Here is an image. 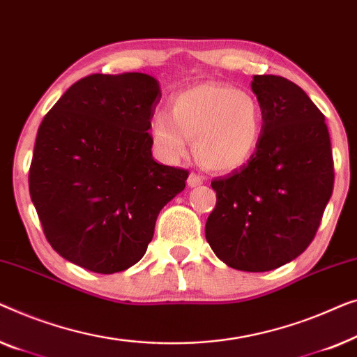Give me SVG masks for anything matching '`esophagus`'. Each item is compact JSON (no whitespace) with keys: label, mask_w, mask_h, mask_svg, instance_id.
Listing matches in <instances>:
<instances>
[{"label":"esophagus","mask_w":357,"mask_h":357,"mask_svg":"<svg viewBox=\"0 0 357 357\" xmlns=\"http://www.w3.org/2000/svg\"><path fill=\"white\" fill-rule=\"evenodd\" d=\"M204 181H205V178L200 176V174L190 173L188 176V185H189V188H197V185L204 184Z\"/></svg>","instance_id":"34e87169"}]
</instances>
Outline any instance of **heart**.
<instances>
[{"mask_svg":"<svg viewBox=\"0 0 357 357\" xmlns=\"http://www.w3.org/2000/svg\"><path fill=\"white\" fill-rule=\"evenodd\" d=\"M264 134V116L257 100L222 82L185 89L172 100V112H155L149 135L155 152L174 163L194 153L205 168L231 173L243 168L257 152Z\"/></svg>","mask_w":357,"mask_h":357,"instance_id":"b5f03b06","label":"heart"}]
</instances>
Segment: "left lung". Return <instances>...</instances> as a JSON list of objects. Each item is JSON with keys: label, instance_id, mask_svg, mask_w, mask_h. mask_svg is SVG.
<instances>
[{"label": "left lung", "instance_id": "8db88e82", "mask_svg": "<svg viewBox=\"0 0 357 357\" xmlns=\"http://www.w3.org/2000/svg\"><path fill=\"white\" fill-rule=\"evenodd\" d=\"M264 116L257 152L243 168L212 181L217 205L205 238L231 268L268 272L314 239L333 192V157L325 116L299 85L254 76Z\"/></svg>", "mask_w": 357, "mask_h": 357}]
</instances>
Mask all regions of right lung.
Returning <instances> with one entry per match:
<instances>
[{
  "label": "right lung",
  "mask_w": 357,
  "mask_h": 357,
  "mask_svg": "<svg viewBox=\"0 0 357 357\" xmlns=\"http://www.w3.org/2000/svg\"><path fill=\"white\" fill-rule=\"evenodd\" d=\"M162 98L142 73L92 74L73 84L40 124L29 190L48 243L95 273L144 257L188 169L153 160L149 121Z\"/></svg>",
  "instance_id": "right-lung-1"
}]
</instances>
